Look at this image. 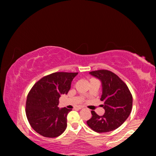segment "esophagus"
I'll return each instance as SVG.
<instances>
[{"label": "esophagus", "instance_id": "34e87169", "mask_svg": "<svg viewBox=\"0 0 156 156\" xmlns=\"http://www.w3.org/2000/svg\"><path fill=\"white\" fill-rule=\"evenodd\" d=\"M83 106H80V107H78V109H82V108H83Z\"/></svg>", "mask_w": 156, "mask_h": 156}]
</instances>
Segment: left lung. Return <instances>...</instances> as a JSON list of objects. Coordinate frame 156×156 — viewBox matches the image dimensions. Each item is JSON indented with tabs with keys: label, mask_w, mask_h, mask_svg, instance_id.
<instances>
[{
	"label": "left lung",
	"mask_w": 156,
	"mask_h": 156,
	"mask_svg": "<svg viewBox=\"0 0 156 156\" xmlns=\"http://www.w3.org/2000/svg\"><path fill=\"white\" fill-rule=\"evenodd\" d=\"M90 74L102 82V94L100 100L105 113L100 116L91 111L92 117L87 124L92 130L105 133L115 130L122 125L130 115L133 97L126 84L111 71L100 69L92 71Z\"/></svg>",
	"instance_id": "1"
}]
</instances>
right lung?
Segmentation results:
<instances>
[{"instance_id":"1","label":"right lung","mask_w":156,"mask_h":156,"mask_svg":"<svg viewBox=\"0 0 156 156\" xmlns=\"http://www.w3.org/2000/svg\"><path fill=\"white\" fill-rule=\"evenodd\" d=\"M77 72H55L40 79L29 92L25 113L34 131L47 138H56L67 127V116L72 109H59L61 95L67 94Z\"/></svg>"}]
</instances>
